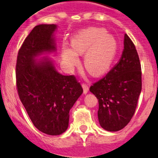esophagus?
<instances>
[{
	"instance_id": "obj_1",
	"label": "esophagus",
	"mask_w": 158,
	"mask_h": 158,
	"mask_svg": "<svg viewBox=\"0 0 158 158\" xmlns=\"http://www.w3.org/2000/svg\"><path fill=\"white\" fill-rule=\"evenodd\" d=\"M83 89H84V94H86L89 92V86L86 84H83Z\"/></svg>"
}]
</instances>
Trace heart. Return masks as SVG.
Masks as SVG:
<instances>
[{
  "label": "heart",
  "mask_w": 158,
  "mask_h": 158,
  "mask_svg": "<svg viewBox=\"0 0 158 158\" xmlns=\"http://www.w3.org/2000/svg\"><path fill=\"white\" fill-rule=\"evenodd\" d=\"M73 48L64 46L62 57L64 62L74 65L79 55L88 53L84 66L89 74L99 76L107 71L117 52V42L103 28H90L80 31L72 39Z\"/></svg>",
  "instance_id": "obj_1"
}]
</instances>
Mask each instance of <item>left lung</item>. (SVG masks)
I'll use <instances>...</instances> for the list:
<instances>
[{
    "instance_id": "8db88e82",
    "label": "left lung",
    "mask_w": 158,
    "mask_h": 158,
    "mask_svg": "<svg viewBox=\"0 0 158 158\" xmlns=\"http://www.w3.org/2000/svg\"><path fill=\"white\" fill-rule=\"evenodd\" d=\"M98 100L99 124L107 131H119L135 114L142 89V71L135 46L127 34L120 60L90 87Z\"/></svg>"
}]
</instances>
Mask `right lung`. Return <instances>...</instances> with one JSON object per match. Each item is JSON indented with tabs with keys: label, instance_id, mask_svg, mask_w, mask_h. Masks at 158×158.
I'll list each match as a JSON object with an SVG mask.
<instances>
[{
	"label": "right lung",
	"instance_id": "1",
	"mask_svg": "<svg viewBox=\"0 0 158 158\" xmlns=\"http://www.w3.org/2000/svg\"><path fill=\"white\" fill-rule=\"evenodd\" d=\"M56 24L35 26L19 50L16 87L21 102L32 122L49 135L64 133L69 125V110L83 93L74 75H62L48 57H35L56 51Z\"/></svg>",
	"mask_w": 158,
	"mask_h": 158
}]
</instances>
